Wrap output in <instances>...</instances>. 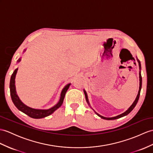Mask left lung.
Returning a JSON list of instances; mask_svg holds the SVG:
<instances>
[{
  "mask_svg": "<svg viewBox=\"0 0 153 153\" xmlns=\"http://www.w3.org/2000/svg\"><path fill=\"white\" fill-rule=\"evenodd\" d=\"M137 62H138V64H139V67H140V70H141V64H140V62L139 61L138 59H137ZM139 74H140V88H139L138 94H137L136 98L134 101V102L132 103V105L129 107V108H128L127 110L125 111L124 113H123V114H120V115H117V116H115V117H103V116H102V115H99V114H97V113L95 112H95L96 113V114L97 115H99V116L100 117H101L102 119H104V120H116V119L120 118V117H123V116H125V115H128V114L130 112V111H131L134 109V107L136 106V104H137V101H138V100H139L140 95V91H141V84H142V78H141V71H140ZM84 94H85V99H86V101H87L88 105H89V101H88V95H87L86 92L85 91V90H84Z\"/></svg>",
  "mask_w": 153,
  "mask_h": 153,
  "instance_id": "left-lung-1",
  "label": "left lung"
}]
</instances>
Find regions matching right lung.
<instances>
[{"instance_id": "add662e5", "label": "right lung", "mask_w": 153, "mask_h": 153, "mask_svg": "<svg viewBox=\"0 0 153 153\" xmlns=\"http://www.w3.org/2000/svg\"><path fill=\"white\" fill-rule=\"evenodd\" d=\"M25 51L26 49H25L24 51ZM21 58L17 60V63L21 61ZM17 70H18V68H17L16 70H15L14 72L12 74V76H11L10 82V89L11 98H12V100L14 104V105L17 107V108L19 110L21 111L22 112L27 114L29 117H30L32 118L41 119V118L45 117L47 116H48V115H50L51 114H53L55 110H56L58 108H59L62 106L63 102H64L65 95L71 85L70 83L67 84L64 88V89H62V91L61 92V95H60V99H59V101L56 105L47 110L34 109V108H32L28 107L27 105H25V104L20 100V99L19 98V97L17 94L16 89V85H15V79H16Z\"/></svg>"}]
</instances>
